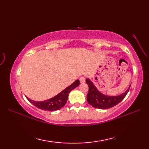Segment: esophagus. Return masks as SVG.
I'll return each mask as SVG.
<instances>
[{
    "label": "esophagus",
    "instance_id": "obj_1",
    "mask_svg": "<svg viewBox=\"0 0 149 149\" xmlns=\"http://www.w3.org/2000/svg\"><path fill=\"white\" fill-rule=\"evenodd\" d=\"M79 81H80V83H84V82H85V77H83V76L79 78Z\"/></svg>",
    "mask_w": 149,
    "mask_h": 149
}]
</instances>
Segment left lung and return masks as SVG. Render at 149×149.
<instances>
[{
    "instance_id": "1",
    "label": "left lung",
    "mask_w": 149,
    "mask_h": 149,
    "mask_svg": "<svg viewBox=\"0 0 149 149\" xmlns=\"http://www.w3.org/2000/svg\"><path fill=\"white\" fill-rule=\"evenodd\" d=\"M86 82L89 87L87 95L88 102L95 108L101 109L111 108V107L117 105L124 99L131 87L130 85L127 90L120 95L107 96L101 93L88 79L86 80Z\"/></svg>"
}]
</instances>
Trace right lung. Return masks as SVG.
Instances as JSON below:
<instances>
[{"label": "right lung", "mask_w": 149, "mask_h": 149, "mask_svg": "<svg viewBox=\"0 0 149 149\" xmlns=\"http://www.w3.org/2000/svg\"><path fill=\"white\" fill-rule=\"evenodd\" d=\"M79 83V81L76 80L74 83L70 85L68 87L65 88L64 90L62 91L58 95H57L56 96L49 100L42 101V102H36V101L29 99V98H26L31 104H33L38 108L45 111H54L61 109L65 105L68 99L69 93L72 90H74L75 88L78 86Z\"/></svg>", "instance_id": "1"}]
</instances>
